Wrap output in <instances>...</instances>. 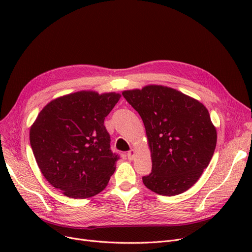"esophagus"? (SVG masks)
I'll use <instances>...</instances> for the list:
<instances>
[{
    "instance_id": "obj_1",
    "label": "esophagus",
    "mask_w": 252,
    "mask_h": 252,
    "mask_svg": "<svg viewBox=\"0 0 252 252\" xmlns=\"http://www.w3.org/2000/svg\"><path fill=\"white\" fill-rule=\"evenodd\" d=\"M126 156L128 158V160H133L135 156H136V150L135 149H130L127 153H126Z\"/></svg>"
}]
</instances>
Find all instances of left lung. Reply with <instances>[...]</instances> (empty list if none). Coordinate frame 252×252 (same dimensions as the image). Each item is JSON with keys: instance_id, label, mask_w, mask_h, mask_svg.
Returning <instances> with one entry per match:
<instances>
[{"instance_id": "1", "label": "left lung", "mask_w": 252, "mask_h": 252, "mask_svg": "<svg viewBox=\"0 0 252 252\" xmlns=\"http://www.w3.org/2000/svg\"><path fill=\"white\" fill-rule=\"evenodd\" d=\"M140 114L151 150V174L142 178L151 191L175 196L190 189L208 166L217 129L205 106L163 86L124 91Z\"/></svg>"}]
</instances>
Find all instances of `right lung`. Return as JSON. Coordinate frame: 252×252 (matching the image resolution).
I'll list each match as a JSON object with an SVG mask.
<instances>
[{"label":"right lung","instance_id":"obj_1","mask_svg":"<svg viewBox=\"0 0 252 252\" xmlns=\"http://www.w3.org/2000/svg\"><path fill=\"white\" fill-rule=\"evenodd\" d=\"M121 99L81 91L48 103L31 127V146L43 176L65 196L85 199L103 191L119 156L104 119Z\"/></svg>","mask_w":252,"mask_h":252}]
</instances>
